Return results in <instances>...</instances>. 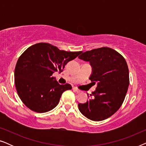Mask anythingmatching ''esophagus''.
Wrapping results in <instances>:
<instances>
[{
	"mask_svg": "<svg viewBox=\"0 0 146 146\" xmlns=\"http://www.w3.org/2000/svg\"><path fill=\"white\" fill-rule=\"evenodd\" d=\"M72 90L74 91H75L76 92H77V93H79V92H80V90H78V88H72Z\"/></svg>",
	"mask_w": 146,
	"mask_h": 146,
	"instance_id": "1",
	"label": "esophagus"
}]
</instances>
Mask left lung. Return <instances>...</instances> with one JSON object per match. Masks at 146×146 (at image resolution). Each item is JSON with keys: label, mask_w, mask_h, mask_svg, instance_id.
<instances>
[{"label": "left lung", "mask_w": 146, "mask_h": 146, "mask_svg": "<svg viewBox=\"0 0 146 146\" xmlns=\"http://www.w3.org/2000/svg\"><path fill=\"white\" fill-rule=\"evenodd\" d=\"M80 59L89 62L92 83L96 90L84 104H78L80 112L91 120L102 121L118 110L124 100L129 84L126 61L120 54L108 47L82 52Z\"/></svg>", "instance_id": "obj_1"}]
</instances>
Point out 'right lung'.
<instances>
[{
	"label": "right lung",
	"mask_w": 146,
	"mask_h": 146,
	"mask_svg": "<svg viewBox=\"0 0 146 146\" xmlns=\"http://www.w3.org/2000/svg\"><path fill=\"white\" fill-rule=\"evenodd\" d=\"M81 52L60 50L44 42L28 48L19 57L15 70L16 89L26 106L38 113L54 108L62 93L72 86L69 84L60 85L52 74L62 72L65 65Z\"/></svg>",
	"instance_id": "add662e5"
}]
</instances>
